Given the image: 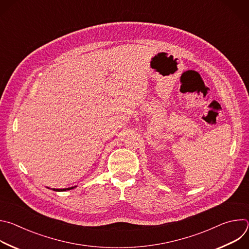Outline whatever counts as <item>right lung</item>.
<instances>
[{"label": "right lung", "instance_id": "right-lung-1", "mask_svg": "<svg viewBox=\"0 0 249 249\" xmlns=\"http://www.w3.org/2000/svg\"><path fill=\"white\" fill-rule=\"evenodd\" d=\"M77 186H74V187H69V188H63V189H56V188H52L53 191H57V192H60V191H67V190H71V189H74L76 188ZM49 188V187H48Z\"/></svg>", "mask_w": 249, "mask_h": 249}]
</instances>
